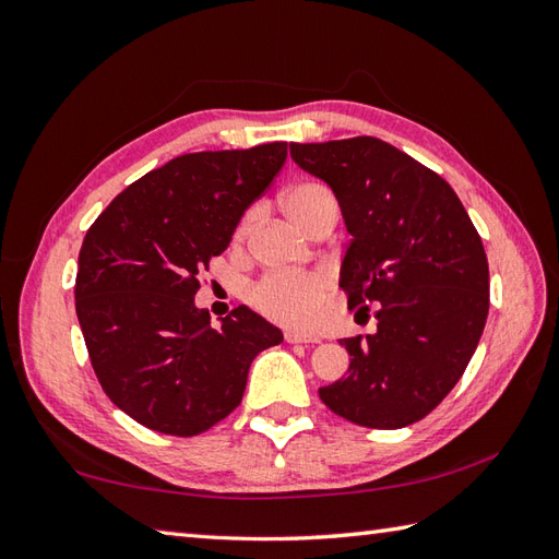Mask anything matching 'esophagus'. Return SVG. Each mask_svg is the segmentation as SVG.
<instances>
[{"instance_id": "obj_1", "label": "esophagus", "mask_w": 559, "mask_h": 559, "mask_svg": "<svg viewBox=\"0 0 559 559\" xmlns=\"http://www.w3.org/2000/svg\"><path fill=\"white\" fill-rule=\"evenodd\" d=\"M286 341L288 343H319L322 338L314 334H300V331H286Z\"/></svg>"}]
</instances>
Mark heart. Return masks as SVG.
Returning a JSON list of instances; mask_svg holds the SVG:
<instances>
[{
  "mask_svg": "<svg viewBox=\"0 0 559 559\" xmlns=\"http://www.w3.org/2000/svg\"><path fill=\"white\" fill-rule=\"evenodd\" d=\"M326 204H336V197L322 182H298L283 197V209L300 228ZM252 218L254 213H247L237 225V240L247 237L249 228H252ZM326 293L329 281L322 273H266L249 288V302L271 322L300 329L317 322L322 314Z\"/></svg>",
  "mask_w": 559,
  "mask_h": 559,
  "instance_id": "b5f03b06",
  "label": "heart"
}]
</instances>
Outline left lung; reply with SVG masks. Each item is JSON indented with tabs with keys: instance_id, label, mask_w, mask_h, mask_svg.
I'll return each mask as SVG.
<instances>
[{
	"instance_id": "8db88e82",
	"label": "left lung",
	"mask_w": 559,
	"mask_h": 559,
	"mask_svg": "<svg viewBox=\"0 0 559 559\" xmlns=\"http://www.w3.org/2000/svg\"><path fill=\"white\" fill-rule=\"evenodd\" d=\"M290 156L334 189L353 235L341 288L350 310L377 317V334L341 341L348 374L319 399L374 430L418 423L454 389L488 319L476 225L447 180L382 139L290 144Z\"/></svg>"
}]
</instances>
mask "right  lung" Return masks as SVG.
<instances>
[{
    "instance_id": "1",
    "label": "right lung",
    "mask_w": 559,
    "mask_h": 559,
    "mask_svg": "<svg viewBox=\"0 0 559 559\" xmlns=\"http://www.w3.org/2000/svg\"><path fill=\"white\" fill-rule=\"evenodd\" d=\"M288 144L185 153L112 199L83 237L76 317L105 394L148 430L194 437L240 406L281 331L245 305L211 329L199 273L271 187Z\"/></svg>"
}]
</instances>
